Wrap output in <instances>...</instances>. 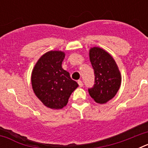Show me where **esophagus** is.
Masks as SVG:
<instances>
[{
  "label": "esophagus",
  "mask_w": 148,
  "mask_h": 148,
  "mask_svg": "<svg viewBox=\"0 0 148 148\" xmlns=\"http://www.w3.org/2000/svg\"><path fill=\"white\" fill-rule=\"evenodd\" d=\"M78 85H79V87H83V85H84V84H83V82H82L81 80L78 81Z\"/></svg>",
  "instance_id": "1"
}]
</instances>
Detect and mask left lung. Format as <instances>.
Segmentation results:
<instances>
[{
    "label": "left lung",
    "instance_id": "1",
    "mask_svg": "<svg viewBox=\"0 0 148 148\" xmlns=\"http://www.w3.org/2000/svg\"><path fill=\"white\" fill-rule=\"evenodd\" d=\"M89 56L95 73V84L89 89V93L96 103L105 104L119 90L121 73L112 56L102 48L91 47Z\"/></svg>",
    "mask_w": 148,
    "mask_h": 148
}]
</instances>
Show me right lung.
<instances>
[{
    "instance_id": "1",
    "label": "right lung",
    "mask_w": 148,
    "mask_h": 148,
    "mask_svg": "<svg viewBox=\"0 0 148 148\" xmlns=\"http://www.w3.org/2000/svg\"><path fill=\"white\" fill-rule=\"evenodd\" d=\"M65 53L51 50L35 64L31 75L34 93L47 108L61 109L66 105L72 92L78 87L70 73L62 68Z\"/></svg>"
}]
</instances>
